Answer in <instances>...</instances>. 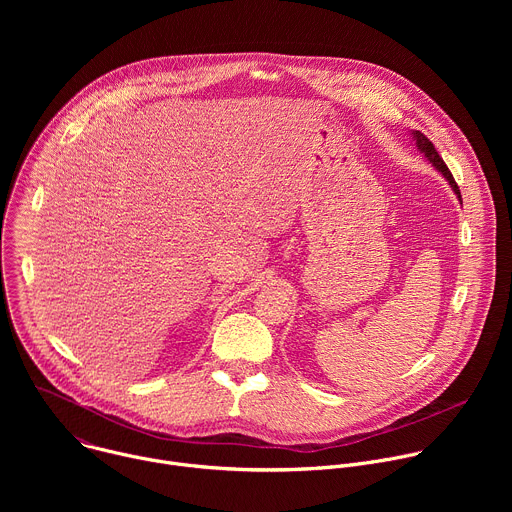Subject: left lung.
I'll return each instance as SVG.
<instances>
[{"label":"left lung","mask_w":512,"mask_h":512,"mask_svg":"<svg viewBox=\"0 0 512 512\" xmlns=\"http://www.w3.org/2000/svg\"><path fill=\"white\" fill-rule=\"evenodd\" d=\"M413 139H415V143H417V150L421 152V154H425V158L433 164V168L440 172L448 182H450V186H452V190L458 194V198H460V202H462V194H460V188H458V184H456V180H454V176H452V172L448 170V166H446V162L442 160V156L437 154V150H435V145L421 133V131H413Z\"/></svg>","instance_id":"obj_1"}]
</instances>
